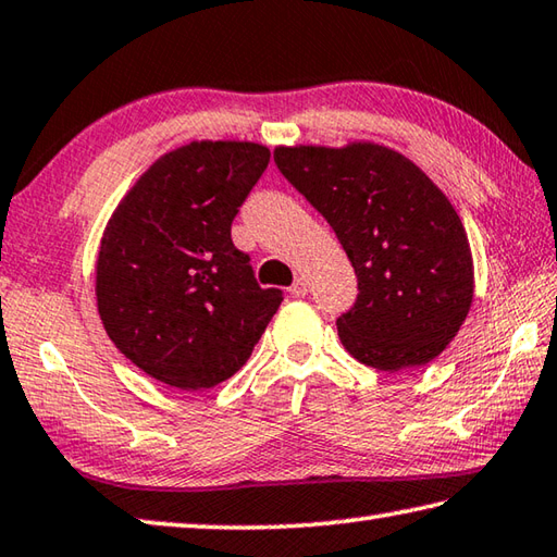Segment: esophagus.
<instances>
[{"mask_svg":"<svg viewBox=\"0 0 557 557\" xmlns=\"http://www.w3.org/2000/svg\"><path fill=\"white\" fill-rule=\"evenodd\" d=\"M292 297H307V280L305 277H297V282H295V285H292Z\"/></svg>","mask_w":557,"mask_h":557,"instance_id":"obj_1","label":"esophagus"}]
</instances>
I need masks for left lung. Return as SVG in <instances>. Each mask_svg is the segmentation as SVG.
I'll use <instances>...</instances> for the list:
<instances>
[{
  "instance_id": "obj_1",
  "label": "left lung",
  "mask_w": 557,
  "mask_h": 557,
  "mask_svg": "<svg viewBox=\"0 0 557 557\" xmlns=\"http://www.w3.org/2000/svg\"><path fill=\"white\" fill-rule=\"evenodd\" d=\"M275 163L336 231L356 268L358 301L336 323L343 348L384 372L438 358L474 297L470 240L443 189L375 140L277 146Z\"/></svg>"
}]
</instances>
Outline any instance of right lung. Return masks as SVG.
Returning a JSON list of instances; mask_svg holds the SVG:
<instances>
[{"label":"right lung","mask_w":557,"mask_h":557,"mask_svg":"<svg viewBox=\"0 0 557 557\" xmlns=\"http://www.w3.org/2000/svg\"><path fill=\"white\" fill-rule=\"evenodd\" d=\"M270 148L191 140L160 156L109 216L95 297L114 346L170 387L199 392L246 366L282 305L260 289L231 221L265 173Z\"/></svg>","instance_id":"right-lung-1"}]
</instances>
